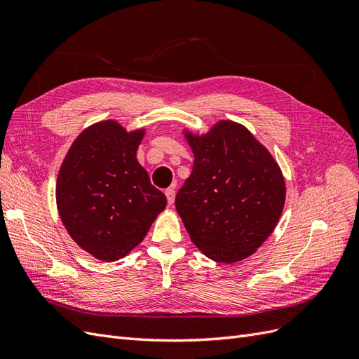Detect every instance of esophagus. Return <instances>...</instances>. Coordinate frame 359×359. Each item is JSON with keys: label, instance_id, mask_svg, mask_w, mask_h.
<instances>
[{"label": "esophagus", "instance_id": "esophagus-1", "mask_svg": "<svg viewBox=\"0 0 359 359\" xmlns=\"http://www.w3.org/2000/svg\"><path fill=\"white\" fill-rule=\"evenodd\" d=\"M165 193H166V198H168V203L172 205L173 201H175V190H173V189H168Z\"/></svg>", "mask_w": 359, "mask_h": 359}]
</instances>
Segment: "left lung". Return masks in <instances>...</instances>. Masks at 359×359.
I'll use <instances>...</instances> for the list:
<instances>
[{"label":"left lung","instance_id":"left-lung-1","mask_svg":"<svg viewBox=\"0 0 359 359\" xmlns=\"http://www.w3.org/2000/svg\"><path fill=\"white\" fill-rule=\"evenodd\" d=\"M194 157L175 198L191 243L215 262L252 256L285 208L286 182L273 154L247 127L220 119L206 133L182 130Z\"/></svg>","mask_w":359,"mask_h":359}]
</instances>
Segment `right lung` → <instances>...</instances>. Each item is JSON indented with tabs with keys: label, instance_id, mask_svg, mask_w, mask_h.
Returning <instances> with one entry per match:
<instances>
[{
	"label": "right lung",
	"instance_id": "right-lung-1",
	"mask_svg": "<svg viewBox=\"0 0 359 359\" xmlns=\"http://www.w3.org/2000/svg\"><path fill=\"white\" fill-rule=\"evenodd\" d=\"M145 127L104 119L82 130L64 157L55 198L60 219L83 252L102 262L123 259L144 241L168 199L136 158Z\"/></svg>",
	"mask_w": 359,
	"mask_h": 359
}]
</instances>
